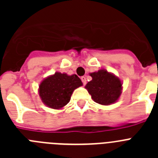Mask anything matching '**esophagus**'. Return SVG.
I'll use <instances>...</instances> for the list:
<instances>
[{
	"mask_svg": "<svg viewBox=\"0 0 158 158\" xmlns=\"http://www.w3.org/2000/svg\"><path fill=\"white\" fill-rule=\"evenodd\" d=\"M81 81H82V83H83V85H86V77H81Z\"/></svg>",
	"mask_w": 158,
	"mask_h": 158,
	"instance_id": "obj_1",
	"label": "esophagus"
}]
</instances>
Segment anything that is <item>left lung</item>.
<instances>
[{"instance_id":"1","label":"left lung","mask_w":158,"mask_h":158,"mask_svg":"<svg viewBox=\"0 0 158 158\" xmlns=\"http://www.w3.org/2000/svg\"><path fill=\"white\" fill-rule=\"evenodd\" d=\"M93 77L85 89L97 104L109 105L115 103L121 94L122 83L117 77L104 69L90 73Z\"/></svg>"}]
</instances>
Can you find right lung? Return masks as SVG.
<instances>
[{
	"label": "right lung",
	"mask_w": 158,
	"mask_h": 158,
	"mask_svg": "<svg viewBox=\"0 0 158 158\" xmlns=\"http://www.w3.org/2000/svg\"><path fill=\"white\" fill-rule=\"evenodd\" d=\"M81 85V81L76 74L68 76L57 72L41 82L40 98L48 107L59 109L69 103L74 89Z\"/></svg>",
	"instance_id": "obj_1"
}]
</instances>
